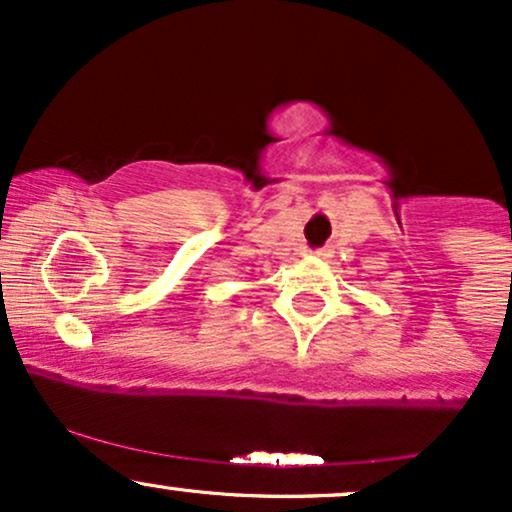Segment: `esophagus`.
Segmentation results:
<instances>
[{
    "label": "esophagus",
    "mask_w": 512,
    "mask_h": 512,
    "mask_svg": "<svg viewBox=\"0 0 512 512\" xmlns=\"http://www.w3.org/2000/svg\"><path fill=\"white\" fill-rule=\"evenodd\" d=\"M310 255H313L315 260H325V257L330 255V252H327V250H313V252H310Z\"/></svg>",
    "instance_id": "1"
}]
</instances>
